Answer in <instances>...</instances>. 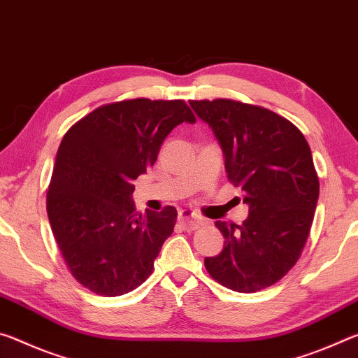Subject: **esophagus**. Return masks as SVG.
<instances>
[{
    "mask_svg": "<svg viewBox=\"0 0 358 358\" xmlns=\"http://www.w3.org/2000/svg\"><path fill=\"white\" fill-rule=\"evenodd\" d=\"M179 222L185 227V230L193 231L196 230V228H200V225L203 224L201 217H198L195 213H192V210H182V213L179 214Z\"/></svg>",
    "mask_w": 358,
    "mask_h": 358,
    "instance_id": "1",
    "label": "esophagus"
}]
</instances>
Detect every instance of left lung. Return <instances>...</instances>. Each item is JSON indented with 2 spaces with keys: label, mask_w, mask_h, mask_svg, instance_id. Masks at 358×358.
<instances>
[{
  "label": "left lung",
  "mask_w": 358,
  "mask_h": 358,
  "mask_svg": "<svg viewBox=\"0 0 358 358\" xmlns=\"http://www.w3.org/2000/svg\"><path fill=\"white\" fill-rule=\"evenodd\" d=\"M213 128L228 180L244 190L249 217L215 222L224 234L219 255L206 257L210 278L241 294L276 284L300 259L319 200V178L303 133L273 110L228 98L192 99Z\"/></svg>",
  "instance_id": "1"
}]
</instances>
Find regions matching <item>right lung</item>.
<instances>
[{
    "instance_id": "add662e5",
    "label": "right lung",
    "mask_w": 358,
    "mask_h": 358,
    "mask_svg": "<svg viewBox=\"0 0 358 358\" xmlns=\"http://www.w3.org/2000/svg\"><path fill=\"white\" fill-rule=\"evenodd\" d=\"M195 120L184 99L133 98L103 104L64 133L47 215L69 273L93 294L124 295L152 274L178 210L139 213L133 184L173 128Z\"/></svg>"
}]
</instances>
